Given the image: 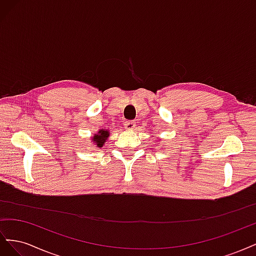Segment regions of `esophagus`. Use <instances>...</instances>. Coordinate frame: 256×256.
<instances>
[{
    "label": "esophagus",
    "mask_w": 256,
    "mask_h": 256,
    "mask_svg": "<svg viewBox=\"0 0 256 256\" xmlns=\"http://www.w3.org/2000/svg\"><path fill=\"white\" fill-rule=\"evenodd\" d=\"M136 122L134 120H126L125 122V128L127 130H134L136 129Z\"/></svg>",
    "instance_id": "1"
}]
</instances>
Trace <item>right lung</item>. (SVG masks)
<instances>
[{
	"label": "right lung",
	"mask_w": 256,
	"mask_h": 256,
	"mask_svg": "<svg viewBox=\"0 0 256 256\" xmlns=\"http://www.w3.org/2000/svg\"><path fill=\"white\" fill-rule=\"evenodd\" d=\"M110 136V131L109 130H104V129H100L99 131H97V134H94L92 140L94 141L95 145L100 148L104 145V142L108 140V138Z\"/></svg>",
	"instance_id": "obj_1"
}]
</instances>
